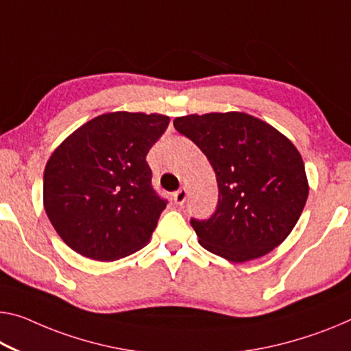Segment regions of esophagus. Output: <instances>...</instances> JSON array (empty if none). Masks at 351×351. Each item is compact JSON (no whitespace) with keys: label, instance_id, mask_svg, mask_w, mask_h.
Returning <instances> with one entry per match:
<instances>
[{"label":"esophagus","instance_id":"1","mask_svg":"<svg viewBox=\"0 0 351 351\" xmlns=\"http://www.w3.org/2000/svg\"><path fill=\"white\" fill-rule=\"evenodd\" d=\"M186 188H180V190H177L174 194H172V199H174V202L177 204V206H183L186 201Z\"/></svg>","mask_w":351,"mask_h":351}]
</instances>
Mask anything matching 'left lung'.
<instances>
[{
  "instance_id": "obj_1",
  "label": "left lung",
  "mask_w": 351,
  "mask_h": 351,
  "mask_svg": "<svg viewBox=\"0 0 351 351\" xmlns=\"http://www.w3.org/2000/svg\"><path fill=\"white\" fill-rule=\"evenodd\" d=\"M174 127L202 150L217 174V208L207 219H190L201 246L230 262H247L281 245L309 194L295 145L245 112L183 116Z\"/></svg>"
}]
</instances>
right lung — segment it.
Wrapping results in <instances>:
<instances>
[{
	"label": "right lung",
	"mask_w": 351,
	"mask_h": 351,
	"mask_svg": "<svg viewBox=\"0 0 351 351\" xmlns=\"http://www.w3.org/2000/svg\"><path fill=\"white\" fill-rule=\"evenodd\" d=\"M168 125V116L108 112L51 154L44 207L67 246L111 262L147 245L168 201L154 190L145 157Z\"/></svg>",
	"instance_id": "1"
}]
</instances>
